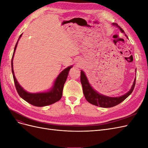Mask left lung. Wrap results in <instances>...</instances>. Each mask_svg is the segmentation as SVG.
Listing matches in <instances>:
<instances>
[{
    "label": "left lung",
    "mask_w": 148,
    "mask_h": 148,
    "mask_svg": "<svg viewBox=\"0 0 148 148\" xmlns=\"http://www.w3.org/2000/svg\"><path fill=\"white\" fill-rule=\"evenodd\" d=\"M113 25H116L115 23H113ZM118 26V25H117ZM120 31L122 32H124V31L120 28ZM80 80H81V83L83 87V91L84 96L86 98V99L91 104L96 106H99L101 107H104V108H108V107H112L119 104L120 103L123 101L127 97H128L130 95H131L133 92L134 88L135 86L136 83V78L135 79V81L133 82L132 86L127 93L125 95L120 96V97H107L104 95H101L100 94L96 92L95 89H92L90 84L89 83L87 77L85 75L84 73L82 70L81 71V76H80Z\"/></svg>",
    "instance_id": "left-lung-1"
}]
</instances>
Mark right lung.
Returning a JSON list of instances; mask_svg holds the SVG:
<instances>
[{
	"label": "right lung",
	"mask_w": 148,
	"mask_h": 148,
	"mask_svg": "<svg viewBox=\"0 0 148 148\" xmlns=\"http://www.w3.org/2000/svg\"><path fill=\"white\" fill-rule=\"evenodd\" d=\"M21 35L20 36V37L16 43L11 62L12 71L13 74V80H14L15 88L19 96L22 98V99H23L25 101L28 102L31 105L37 107H43L48 105H51L52 104H53V103L59 101L62 96V91H63L64 84L66 82L67 77H68L69 70L71 67H72V66L67 67L66 69L64 70L59 74V75L58 76L56 79L53 88L51 91L46 92L39 93H30L26 91L25 89L20 86V84L18 83L17 80L15 77L14 71H13V56H14V53L16 50L17 44L18 42V41L20 38H21Z\"/></svg>",
	"instance_id": "add662e5"
}]
</instances>
